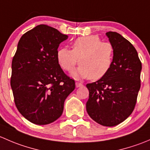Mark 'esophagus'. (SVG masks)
Here are the masks:
<instances>
[{
	"label": "esophagus",
	"mask_w": 150,
	"mask_h": 150,
	"mask_svg": "<svg viewBox=\"0 0 150 150\" xmlns=\"http://www.w3.org/2000/svg\"><path fill=\"white\" fill-rule=\"evenodd\" d=\"M75 86H76L77 88H79V87H81V86H83V84L81 83L76 82L75 83Z\"/></svg>",
	"instance_id": "34e87169"
}]
</instances>
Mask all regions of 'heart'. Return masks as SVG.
Masks as SVG:
<instances>
[{
    "mask_svg": "<svg viewBox=\"0 0 150 150\" xmlns=\"http://www.w3.org/2000/svg\"><path fill=\"white\" fill-rule=\"evenodd\" d=\"M72 49L64 47L57 51L59 64L64 70H72L78 63L80 64L72 72L76 80L90 78L99 80L105 76L113 63L114 51L111 43L102 42L97 35H88L77 38L72 43Z\"/></svg>",
    "mask_w": 150,
    "mask_h": 150,
    "instance_id": "b5f03b06",
    "label": "heart"
}]
</instances>
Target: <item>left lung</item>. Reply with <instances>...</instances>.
Here are the masks:
<instances>
[{
    "label": "left lung",
    "instance_id": "left-lung-1",
    "mask_svg": "<svg viewBox=\"0 0 150 150\" xmlns=\"http://www.w3.org/2000/svg\"><path fill=\"white\" fill-rule=\"evenodd\" d=\"M106 35L113 47L114 57L108 73L86 87L89 98L88 114L104 126H115L128 118L134 111L140 89L142 63L134 46L119 33Z\"/></svg>",
    "mask_w": 150,
    "mask_h": 150
}]
</instances>
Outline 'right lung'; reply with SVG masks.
Instances as JSON below:
<instances>
[{
	"label": "right lung",
	"mask_w": 150,
	"mask_h": 150,
	"mask_svg": "<svg viewBox=\"0 0 150 150\" xmlns=\"http://www.w3.org/2000/svg\"><path fill=\"white\" fill-rule=\"evenodd\" d=\"M68 38L57 29L40 25L21 37L11 64V86L15 104L25 118L47 125L62 115L75 88L57 60V49Z\"/></svg>",
	"instance_id": "add662e5"
}]
</instances>
